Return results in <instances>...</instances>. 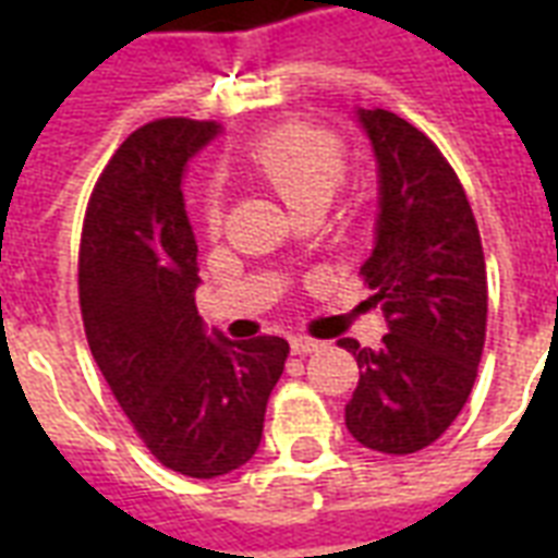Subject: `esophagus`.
I'll return each instance as SVG.
<instances>
[{"mask_svg": "<svg viewBox=\"0 0 558 558\" xmlns=\"http://www.w3.org/2000/svg\"><path fill=\"white\" fill-rule=\"evenodd\" d=\"M318 348H322V341L310 339V336H295V339H292V353H298V356L315 353Z\"/></svg>", "mask_w": 558, "mask_h": 558, "instance_id": "obj_1", "label": "esophagus"}]
</instances>
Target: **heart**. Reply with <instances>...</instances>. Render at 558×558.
Here are the masks:
<instances>
[{
	"label": "heart",
	"mask_w": 558,
	"mask_h": 558,
	"mask_svg": "<svg viewBox=\"0 0 558 558\" xmlns=\"http://www.w3.org/2000/svg\"><path fill=\"white\" fill-rule=\"evenodd\" d=\"M248 165L254 177H260L278 193L292 214H301L306 208H327L348 173V159H344L341 144L330 133L304 124L280 126L275 133L263 135L248 150ZM205 222H208V231H217L222 226L219 191H210Z\"/></svg>",
	"instance_id": "1"
}]
</instances>
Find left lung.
<instances>
[{
    "instance_id": "left-lung-1",
    "label": "left lung",
    "mask_w": 558,
    "mask_h": 558,
    "mask_svg": "<svg viewBox=\"0 0 558 558\" xmlns=\"http://www.w3.org/2000/svg\"><path fill=\"white\" fill-rule=\"evenodd\" d=\"M376 159L379 214L362 263L388 336L356 339L359 385L344 405L348 432L385 454L432 446L475 385L486 336V263L475 214L442 153L405 118L356 109Z\"/></svg>"
}]
</instances>
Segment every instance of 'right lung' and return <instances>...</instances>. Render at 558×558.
<instances>
[{
    "label": "right lung",
    "mask_w": 558,
    "mask_h": 558,
    "mask_svg": "<svg viewBox=\"0 0 558 558\" xmlns=\"http://www.w3.org/2000/svg\"><path fill=\"white\" fill-rule=\"evenodd\" d=\"M222 133L161 118L126 138L92 191L81 236V313L92 356L153 458L219 477L254 458L289 344L231 341L196 313L187 161Z\"/></svg>",
    "instance_id": "obj_1"
}]
</instances>
